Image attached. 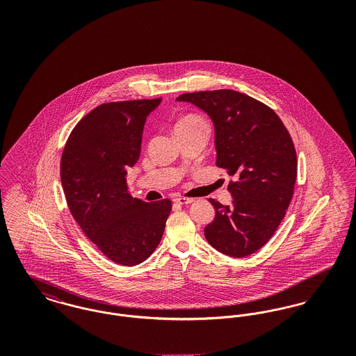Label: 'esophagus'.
<instances>
[{
	"instance_id": "obj_1",
	"label": "esophagus",
	"mask_w": 356,
	"mask_h": 356,
	"mask_svg": "<svg viewBox=\"0 0 356 356\" xmlns=\"http://www.w3.org/2000/svg\"><path fill=\"white\" fill-rule=\"evenodd\" d=\"M173 202H175V203L180 204V205H186V204L193 203V199H188V197H176Z\"/></svg>"
}]
</instances>
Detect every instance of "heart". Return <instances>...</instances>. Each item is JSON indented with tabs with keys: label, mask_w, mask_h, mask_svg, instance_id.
I'll return each mask as SVG.
<instances>
[{
	"label": "heart",
	"mask_w": 356,
	"mask_h": 356,
	"mask_svg": "<svg viewBox=\"0 0 356 356\" xmlns=\"http://www.w3.org/2000/svg\"><path fill=\"white\" fill-rule=\"evenodd\" d=\"M189 127H204V128H205V124H204L203 120L200 119V118L193 116V115H189V116H186L184 119L180 120V121L176 124L175 129L189 128Z\"/></svg>",
	"instance_id": "obj_1"
}]
</instances>
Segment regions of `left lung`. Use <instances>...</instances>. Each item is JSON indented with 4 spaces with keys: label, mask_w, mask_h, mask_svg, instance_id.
<instances>
[{
    "label": "left lung",
    "mask_w": 356,
    "mask_h": 356,
    "mask_svg": "<svg viewBox=\"0 0 356 356\" xmlns=\"http://www.w3.org/2000/svg\"><path fill=\"white\" fill-rule=\"evenodd\" d=\"M176 100L212 120L216 165L234 177L232 205L209 199L216 215L204 228L207 241L232 257L254 254L277 229L293 195L298 161L287 128L270 106L236 90L184 93Z\"/></svg>",
    "instance_id": "obj_1"
}]
</instances>
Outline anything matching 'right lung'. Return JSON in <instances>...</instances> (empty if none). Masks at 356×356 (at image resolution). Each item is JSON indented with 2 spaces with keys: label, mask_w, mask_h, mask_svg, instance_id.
<instances>
[{
  "label": "right lung",
  "mask_w": 356,
  "mask_h": 356,
  "mask_svg": "<svg viewBox=\"0 0 356 356\" xmlns=\"http://www.w3.org/2000/svg\"><path fill=\"white\" fill-rule=\"evenodd\" d=\"M161 99L102 104L73 128L61 156L69 211L112 261L136 266L157 248L170 216L168 199L132 197L127 170L140 157L145 120Z\"/></svg>",
  "instance_id": "1"
}]
</instances>
